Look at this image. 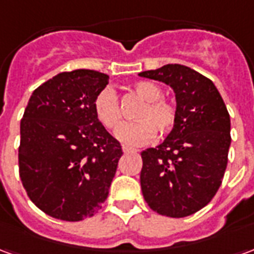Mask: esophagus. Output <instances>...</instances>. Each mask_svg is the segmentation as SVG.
<instances>
[{
	"mask_svg": "<svg viewBox=\"0 0 254 254\" xmlns=\"http://www.w3.org/2000/svg\"><path fill=\"white\" fill-rule=\"evenodd\" d=\"M122 151L127 154V152H137V149H134V148H130V147H127V145H124L122 147Z\"/></svg>",
	"mask_w": 254,
	"mask_h": 254,
	"instance_id": "esophagus-1",
	"label": "esophagus"
}]
</instances>
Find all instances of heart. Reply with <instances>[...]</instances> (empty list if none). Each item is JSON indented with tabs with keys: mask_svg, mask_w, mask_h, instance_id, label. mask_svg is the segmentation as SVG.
Here are the masks:
<instances>
[{
	"mask_svg": "<svg viewBox=\"0 0 254 254\" xmlns=\"http://www.w3.org/2000/svg\"><path fill=\"white\" fill-rule=\"evenodd\" d=\"M133 91L144 100V105L134 114L136 122L125 124L116 132V137L127 145H143L154 138L155 133L166 134L176 124L177 110L171 102L162 99V89L151 81L133 84ZM95 114L106 127L116 129L121 125L122 113L114 89L106 87L96 95Z\"/></svg>",
	"mask_w": 254,
	"mask_h": 254,
	"instance_id": "b5f03b06",
	"label": "heart"
}]
</instances>
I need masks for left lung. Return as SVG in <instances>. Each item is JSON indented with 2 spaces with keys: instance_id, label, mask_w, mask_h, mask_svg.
Returning a JSON list of instances; mask_svg holds the SVG:
<instances>
[{
  "instance_id": "1",
  "label": "left lung",
  "mask_w": 254,
  "mask_h": 254,
  "mask_svg": "<svg viewBox=\"0 0 254 254\" xmlns=\"http://www.w3.org/2000/svg\"><path fill=\"white\" fill-rule=\"evenodd\" d=\"M138 76L170 85L177 103L169 136L141 152L144 200L160 215L189 216L205 207L222 184L231 144L229 111L215 84L185 65L167 64Z\"/></svg>"
}]
</instances>
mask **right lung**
Segmentation results:
<instances>
[{
    "instance_id": "right-lung-1",
    "label": "right lung",
    "mask_w": 254,
    "mask_h": 254,
    "mask_svg": "<svg viewBox=\"0 0 254 254\" xmlns=\"http://www.w3.org/2000/svg\"><path fill=\"white\" fill-rule=\"evenodd\" d=\"M105 73H60L32 92L20 122L19 171L31 201L53 218L92 216L109 194L121 144L95 114Z\"/></svg>"
}]
</instances>
